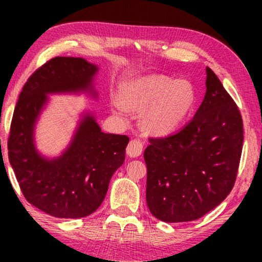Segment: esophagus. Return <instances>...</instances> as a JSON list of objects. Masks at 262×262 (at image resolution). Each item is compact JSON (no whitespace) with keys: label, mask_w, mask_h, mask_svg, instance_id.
<instances>
[{"label":"esophagus","mask_w":262,"mask_h":262,"mask_svg":"<svg viewBox=\"0 0 262 262\" xmlns=\"http://www.w3.org/2000/svg\"><path fill=\"white\" fill-rule=\"evenodd\" d=\"M142 151H143V142L141 139L138 138L131 139L126 148L127 155L130 157H137L141 155Z\"/></svg>","instance_id":"1"}]
</instances>
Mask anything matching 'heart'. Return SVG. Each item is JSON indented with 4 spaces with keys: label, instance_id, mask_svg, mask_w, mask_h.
Here are the masks:
<instances>
[{
    "label": "heart",
    "instance_id": "1",
    "mask_svg": "<svg viewBox=\"0 0 262 262\" xmlns=\"http://www.w3.org/2000/svg\"><path fill=\"white\" fill-rule=\"evenodd\" d=\"M194 100V91L187 81L152 75L132 83L124 98V106L138 112L150 107L146 125L157 134H168L186 119Z\"/></svg>",
    "mask_w": 262,
    "mask_h": 262
}]
</instances>
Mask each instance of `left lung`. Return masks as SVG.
I'll list each match as a JSON object with an SVG mask.
<instances>
[{
    "mask_svg": "<svg viewBox=\"0 0 262 262\" xmlns=\"http://www.w3.org/2000/svg\"><path fill=\"white\" fill-rule=\"evenodd\" d=\"M146 204L157 220L195 221L234 187L243 144L237 105L210 68L206 93L193 119L167 137H150Z\"/></svg>",
    "mask_w": 262,
    "mask_h": 262,
    "instance_id": "left-lung-1",
    "label": "left lung"
}]
</instances>
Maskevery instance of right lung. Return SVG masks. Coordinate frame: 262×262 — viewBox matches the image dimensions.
I'll list each match as a JSON object with an SVG mask.
<instances>
[{"label": "right lung", "instance_id": "add662e5", "mask_svg": "<svg viewBox=\"0 0 262 262\" xmlns=\"http://www.w3.org/2000/svg\"><path fill=\"white\" fill-rule=\"evenodd\" d=\"M98 67L83 58L55 57L28 77L19 95L8 137V156L21 192L32 205L58 218H82L105 199L114 171L124 163L130 138L103 134L84 117L71 144L58 159L39 156L33 127L49 93L89 91Z\"/></svg>", "mask_w": 262, "mask_h": 262}]
</instances>
